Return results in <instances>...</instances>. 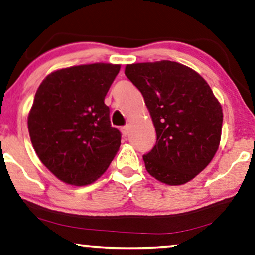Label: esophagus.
I'll return each mask as SVG.
<instances>
[{
  "instance_id": "34e87169",
  "label": "esophagus",
  "mask_w": 255,
  "mask_h": 255,
  "mask_svg": "<svg viewBox=\"0 0 255 255\" xmlns=\"http://www.w3.org/2000/svg\"><path fill=\"white\" fill-rule=\"evenodd\" d=\"M121 131H123V135L124 136H127L128 132H129V126L128 125H126V126L121 127Z\"/></svg>"
}]
</instances>
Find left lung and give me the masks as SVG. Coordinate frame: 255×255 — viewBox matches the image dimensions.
<instances>
[{"label": "left lung", "instance_id": "8db88e82", "mask_svg": "<svg viewBox=\"0 0 255 255\" xmlns=\"http://www.w3.org/2000/svg\"><path fill=\"white\" fill-rule=\"evenodd\" d=\"M125 74L142 93L157 132L153 149L143 155L147 173L168 185L187 183L219 149L221 104L208 83L180 63L130 64Z\"/></svg>", "mask_w": 255, "mask_h": 255}]
</instances>
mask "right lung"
<instances>
[{
    "mask_svg": "<svg viewBox=\"0 0 255 255\" xmlns=\"http://www.w3.org/2000/svg\"><path fill=\"white\" fill-rule=\"evenodd\" d=\"M120 65L96 63L52 72L41 83L28 115V131L41 162L72 185L93 183L119 150L104 100Z\"/></svg>",
    "mask_w": 255,
    "mask_h": 255,
    "instance_id": "add662e5",
    "label": "right lung"
}]
</instances>
